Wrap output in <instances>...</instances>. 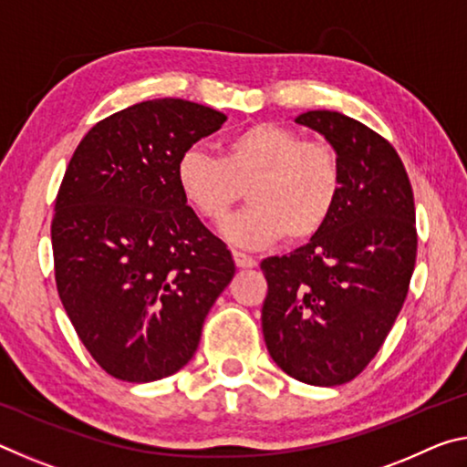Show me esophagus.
Wrapping results in <instances>:
<instances>
[{"instance_id": "esophagus-1", "label": "esophagus", "mask_w": 467, "mask_h": 467, "mask_svg": "<svg viewBox=\"0 0 467 467\" xmlns=\"http://www.w3.org/2000/svg\"><path fill=\"white\" fill-rule=\"evenodd\" d=\"M233 257H234V264H236V267H255L257 265V262L255 259H253L251 255H247V253H241V251H233Z\"/></svg>"}]
</instances>
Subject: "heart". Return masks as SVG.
Masks as SVG:
<instances>
[{
	"instance_id": "b5f03b06",
	"label": "heart",
	"mask_w": 467,
	"mask_h": 467,
	"mask_svg": "<svg viewBox=\"0 0 467 467\" xmlns=\"http://www.w3.org/2000/svg\"><path fill=\"white\" fill-rule=\"evenodd\" d=\"M175 179L185 203L208 223H220L247 192L249 208L223 223L236 247L262 249L280 241H309L334 214L342 189L337 154L327 141L303 140L275 123L244 128L220 158L200 148L179 156Z\"/></svg>"
}]
</instances>
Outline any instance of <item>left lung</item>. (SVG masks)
Wrapping results in <instances>:
<instances>
[{
	"label": "left lung",
	"instance_id": "obj_1",
	"mask_svg": "<svg viewBox=\"0 0 467 467\" xmlns=\"http://www.w3.org/2000/svg\"><path fill=\"white\" fill-rule=\"evenodd\" d=\"M295 121L336 150L342 189L305 247L262 262V327L284 373L331 387L365 370L401 311L416 264L414 193L398 152L367 125L336 110Z\"/></svg>",
	"mask_w": 467,
	"mask_h": 467
}]
</instances>
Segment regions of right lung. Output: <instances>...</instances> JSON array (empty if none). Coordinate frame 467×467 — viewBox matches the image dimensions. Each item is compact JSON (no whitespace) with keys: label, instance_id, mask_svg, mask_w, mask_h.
Instances as JSON below:
<instances>
[{"label":"right lung","instance_id":"1","mask_svg":"<svg viewBox=\"0 0 467 467\" xmlns=\"http://www.w3.org/2000/svg\"><path fill=\"white\" fill-rule=\"evenodd\" d=\"M224 121L183 99L144 100L94 125L67 164L51 223L55 282L110 377L148 383L183 368L233 280L231 251L175 179L179 156Z\"/></svg>","mask_w":467,"mask_h":467}]
</instances>
